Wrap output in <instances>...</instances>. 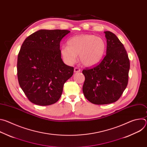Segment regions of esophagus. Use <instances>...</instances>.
Listing matches in <instances>:
<instances>
[{
  "instance_id": "34e87169",
  "label": "esophagus",
  "mask_w": 147,
  "mask_h": 147,
  "mask_svg": "<svg viewBox=\"0 0 147 147\" xmlns=\"http://www.w3.org/2000/svg\"><path fill=\"white\" fill-rule=\"evenodd\" d=\"M80 71H81V69L78 67H75L74 69V73H78V72H80Z\"/></svg>"
}]
</instances>
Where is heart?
<instances>
[{
	"instance_id": "obj_1",
	"label": "heart",
	"mask_w": 147,
	"mask_h": 147,
	"mask_svg": "<svg viewBox=\"0 0 147 147\" xmlns=\"http://www.w3.org/2000/svg\"><path fill=\"white\" fill-rule=\"evenodd\" d=\"M67 45L62 46L61 54L69 65L73 64L79 54L81 63L87 67L96 65L102 59L106 50V43L100 37L91 34H82L70 38Z\"/></svg>"
}]
</instances>
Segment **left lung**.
Returning <instances> with one entry per match:
<instances>
[{"mask_svg":"<svg viewBox=\"0 0 147 147\" xmlns=\"http://www.w3.org/2000/svg\"><path fill=\"white\" fill-rule=\"evenodd\" d=\"M107 55L96 66L82 70L83 94L91 103L105 105L117 101L126 88L130 60L124 45L115 34L105 31Z\"/></svg>","mask_w":147,"mask_h":147,"instance_id":"obj_1","label":"left lung"}]
</instances>
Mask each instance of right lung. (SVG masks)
<instances>
[{
    "label": "right lung",
    "mask_w": 147,
    "mask_h": 147,
    "mask_svg": "<svg viewBox=\"0 0 147 147\" xmlns=\"http://www.w3.org/2000/svg\"><path fill=\"white\" fill-rule=\"evenodd\" d=\"M70 31L40 30L24 41L17 58L19 85L32 103L47 106L60 98L64 84L74 67L61 58L60 42Z\"/></svg>",
    "instance_id": "right-lung-1"
}]
</instances>
